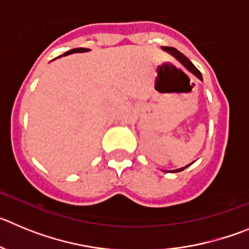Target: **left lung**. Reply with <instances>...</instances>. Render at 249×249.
<instances>
[{
    "instance_id": "obj_1",
    "label": "left lung",
    "mask_w": 249,
    "mask_h": 249,
    "mask_svg": "<svg viewBox=\"0 0 249 249\" xmlns=\"http://www.w3.org/2000/svg\"><path fill=\"white\" fill-rule=\"evenodd\" d=\"M162 50L167 51V52H169V53L172 54V56H175L176 58H177L178 61H179V62L182 63V65H184V67L188 68V70H190V71L192 72L193 74H196V76L198 77L199 80H202V74H201V72H199L198 70H197V68H196V66L193 65L192 62H191L190 59L187 58V57L184 56V54H182L181 52H179V51L176 50L175 47H166V46H163V47H162ZM183 169H184V168L176 169V171H172V172H179V171H183Z\"/></svg>"
}]
</instances>
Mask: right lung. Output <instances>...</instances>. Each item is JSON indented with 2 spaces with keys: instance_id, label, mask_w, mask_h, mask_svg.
I'll return each mask as SVG.
<instances>
[{
  "instance_id": "add662e5",
  "label": "right lung",
  "mask_w": 249,
  "mask_h": 249,
  "mask_svg": "<svg viewBox=\"0 0 249 249\" xmlns=\"http://www.w3.org/2000/svg\"><path fill=\"white\" fill-rule=\"evenodd\" d=\"M86 51H89V50H87V48H73V50L66 52L65 56H67V54H71V53H77V52H86Z\"/></svg>"
}]
</instances>
